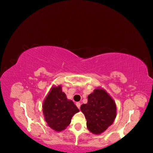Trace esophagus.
Segmentation results:
<instances>
[{"instance_id":"esophagus-1","label":"esophagus","mask_w":153,"mask_h":153,"mask_svg":"<svg viewBox=\"0 0 153 153\" xmlns=\"http://www.w3.org/2000/svg\"><path fill=\"white\" fill-rule=\"evenodd\" d=\"M76 106H77V108H79H79H80V106H81V103H80V102H76Z\"/></svg>"}]
</instances>
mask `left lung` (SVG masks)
<instances>
[{"mask_svg":"<svg viewBox=\"0 0 153 153\" xmlns=\"http://www.w3.org/2000/svg\"><path fill=\"white\" fill-rule=\"evenodd\" d=\"M80 109L87 120L88 129L95 134L105 131L116 117L115 102L103 89H95Z\"/></svg>","mask_w":153,"mask_h":153,"instance_id":"left-lung-1","label":"left lung"}]
</instances>
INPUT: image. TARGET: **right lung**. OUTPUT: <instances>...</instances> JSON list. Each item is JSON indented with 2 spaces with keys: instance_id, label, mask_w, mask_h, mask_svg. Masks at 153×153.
<instances>
[{
  "instance_id": "obj_1",
  "label": "right lung",
  "mask_w": 153,
  "mask_h": 153,
  "mask_svg": "<svg viewBox=\"0 0 153 153\" xmlns=\"http://www.w3.org/2000/svg\"><path fill=\"white\" fill-rule=\"evenodd\" d=\"M43 113L48 126L56 131L65 129L71 123V117L79 109L74 102L68 100L62 92L61 86L51 89L43 103Z\"/></svg>"
}]
</instances>
